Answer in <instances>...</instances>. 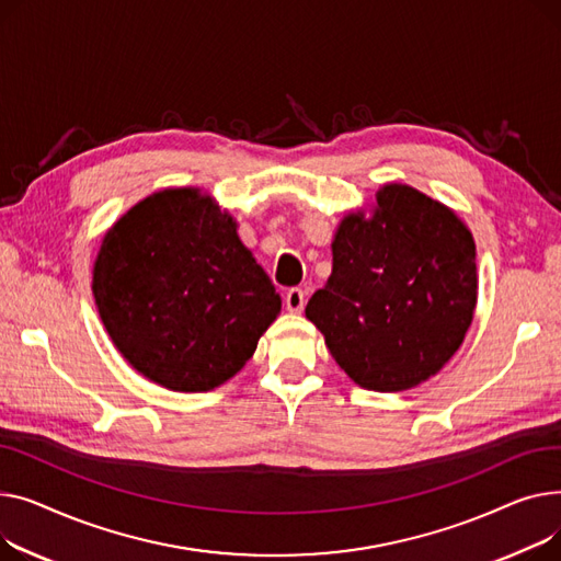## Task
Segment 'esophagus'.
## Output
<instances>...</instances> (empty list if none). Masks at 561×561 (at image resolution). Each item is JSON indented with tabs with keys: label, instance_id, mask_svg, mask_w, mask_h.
I'll use <instances>...</instances> for the list:
<instances>
[{
	"label": "esophagus",
	"instance_id": "1",
	"mask_svg": "<svg viewBox=\"0 0 561 561\" xmlns=\"http://www.w3.org/2000/svg\"><path fill=\"white\" fill-rule=\"evenodd\" d=\"M285 306L289 312H301L306 306V291L301 287H291L285 294Z\"/></svg>",
	"mask_w": 561,
	"mask_h": 561
}]
</instances>
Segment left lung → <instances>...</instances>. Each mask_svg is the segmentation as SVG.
<instances>
[{"label": "left lung", "instance_id": "8db88e82", "mask_svg": "<svg viewBox=\"0 0 561 561\" xmlns=\"http://www.w3.org/2000/svg\"><path fill=\"white\" fill-rule=\"evenodd\" d=\"M333 274L306 317L346 376L365 389L405 391L444 369L478 304L476 242L448 206L387 183L371 213L335 230Z\"/></svg>", "mask_w": 561, "mask_h": 561}]
</instances>
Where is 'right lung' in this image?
Instances as JSON below:
<instances>
[{"label":"right lung","instance_id":"add662e5","mask_svg":"<svg viewBox=\"0 0 561 561\" xmlns=\"http://www.w3.org/2000/svg\"><path fill=\"white\" fill-rule=\"evenodd\" d=\"M92 294L128 365L185 393L233 378L280 312L238 221L199 187H164L126 210L99 247Z\"/></svg>","mask_w":561,"mask_h":561}]
</instances>
